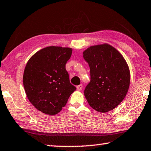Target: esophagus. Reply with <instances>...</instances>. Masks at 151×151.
<instances>
[{
	"label": "esophagus",
	"mask_w": 151,
	"mask_h": 151,
	"mask_svg": "<svg viewBox=\"0 0 151 151\" xmlns=\"http://www.w3.org/2000/svg\"><path fill=\"white\" fill-rule=\"evenodd\" d=\"M82 88H83V85H77L76 86V88H77L78 91H81L82 90Z\"/></svg>",
	"instance_id": "1"
}]
</instances>
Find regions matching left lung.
I'll list each match as a JSON object with an SVG mask.
<instances>
[{"mask_svg":"<svg viewBox=\"0 0 151 151\" xmlns=\"http://www.w3.org/2000/svg\"><path fill=\"white\" fill-rule=\"evenodd\" d=\"M90 68L91 80L84 94L89 106L106 113L123 101L130 85V70L125 59L109 44L91 46L83 52Z\"/></svg>","mask_w":151,"mask_h":151,"instance_id":"8db88e82","label":"left lung"}]
</instances>
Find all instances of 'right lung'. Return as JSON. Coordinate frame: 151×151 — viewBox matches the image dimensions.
<instances>
[{
  "label": "right lung",
  "mask_w": 151,
  "mask_h": 151,
  "mask_svg": "<svg viewBox=\"0 0 151 151\" xmlns=\"http://www.w3.org/2000/svg\"><path fill=\"white\" fill-rule=\"evenodd\" d=\"M72 51L69 47H46L26 64L23 74L26 95L33 106L45 114L53 116L60 111L76 90L66 70Z\"/></svg>",
  "instance_id": "obj_1"
}]
</instances>
